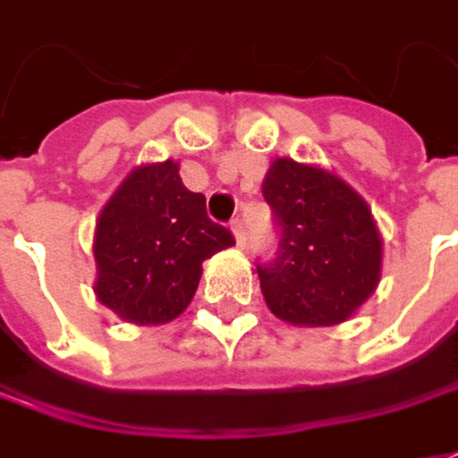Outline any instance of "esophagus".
I'll use <instances>...</instances> for the list:
<instances>
[{
	"label": "esophagus",
	"instance_id": "esophagus-1",
	"mask_svg": "<svg viewBox=\"0 0 458 458\" xmlns=\"http://www.w3.org/2000/svg\"><path fill=\"white\" fill-rule=\"evenodd\" d=\"M230 228H233V235H235V243L245 248L248 245V238H245V230H243V217L241 215H235L233 217V223H230Z\"/></svg>",
	"mask_w": 458,
	"mask_h": 458
}]
</instances>
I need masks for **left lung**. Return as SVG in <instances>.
Instances as JSON below:
<instances>
[{"label":"left lung","instance_id":"left-lung-1","mask_svg":"<svg viewBox=\"0 0 458 458\" xmlns=\"http://www.w3.org/2000/svg\"><path fill=\"white\" fill-rule=\"evenodd\" d=\"M260 192L278 228L276 256L259 263L268 309L293 327L350 319L380 284L383 238L368 202L337 174L286 157Z\"/></svg>","mask_w":458,"mask_h":458}]
</instances>
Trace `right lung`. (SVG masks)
I'll list each match as a JSON object with an SVG mask.
<instances>
[{
	"label": "right lung",
	"instance_id": "add662e5",
	"mask_svg": "<svg viewBox=\"0 0 458 458\" xmlns=\"http://www.w3.org/2000/svg\"><path fill=\"white\" fill-rule=\"evenodd\" d=\"M235 243L190 192L180 165H141L121 182L96 223L93 284L103 307L134 324H165L190 307L202 260Z\"/></svg>",
	"mask_w": 458,
	"mask_h": 458
}]
</instances>
